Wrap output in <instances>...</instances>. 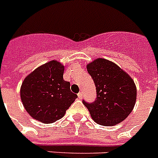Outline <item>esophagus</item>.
I'll use <instances>...</instances> for the list:
<instances>
[{"instance_id": "obj_1", "label": "esophagus", "mask_w": 158, "mask_h": 158, "mask_svg": "<svg viewBox=\"0 0 158 158\" xmlns=\"http://www.w3.org/2000/svg\"><path fill=\"white\" fill-rule=\"evenodd\" d=\"M78 97H79V98H83V93H82V92H79V94H78Z\"/></svg>"}]
</instances>
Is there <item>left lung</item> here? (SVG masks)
<instances>
[{"instance_id": "8db88e82", "label": "left lung", "mask_w": 158, "mask_h": 158, "mask_svg": "<svg viewBox=\"0 0 158 158\" xmlns=\"http://www.w3.org/2000/svg\"><path fill=\"white\" fill-rule=\"evenodd\" d=\"M96 87L95 101L83 100L93 120L101 125H115L130 115L136 102L137 90L130 75L107 60L98 59L87 65Z\"/></svg>"}]
</instances>
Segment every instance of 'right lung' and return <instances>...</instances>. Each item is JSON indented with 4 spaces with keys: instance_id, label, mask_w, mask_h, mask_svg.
<instances>
[{
    "instance_id": "right-lung-1",
    "label": "right lung",
    "mask_w": 158,
    "mask_h": 158,
    "mask_svg": "<svg viewBox=\"0 0 158 158\" xmlns=\"http://www.w3.org/2000/svg\"><path fill=\"white\" fill-rule=\"evenodd\" d=\"M64 65L52 60L28 74L20 89V98L28 113L42 123H52L64 113L78 98L63 79Z\"/></svg>"
}]
</instances>
